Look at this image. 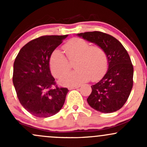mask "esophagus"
<instances>
[{
  "label": "esophagus",
  "instance_id": "esophagus-1",
  "mask_svg": "<svg viewBox=\"0 0 147 147\" xmlns=\"http://www.w3.org/2000/svg\"><path fill=\"white\" fill-rule=\"evenodd\" d=\"M80 87V86L77 85V86H70L68 87L69 90H72V89H75V88H78Z\"/></svg>",
  "mask_w": 147,
  "mask_h": 147
}]
</instances>
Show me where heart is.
<instances>
[{"label":"heart","mask_w":147,"mask_h":147,"mask_svg":"<svg viewBox=\"0 0 147 147\" xmlns=\"http://www.w3.org/2000/svg\"><path fill=\"white\" fill-rule=\"evenodd\" d=\"M68 59L74 61L77 70L61 79V85L70 86L86 82L89 78L95 80L106 71L108 59L106 52L99 45H90V43L80 38H74L63 45ZM64 54L55 49L50 58V66L52 75L60 78L67 74L70 64Z\"/></svg>","instance_id":"obj_1"}]
</instances>
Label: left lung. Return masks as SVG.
Segmentation results:
<instances>
[{"label": "left lung", "instance_id": "8db88e82", "mask_svg": "<svg viewBox=\"0 0 147 147\" xmlns=\"http://www.w3.org/2000/svg\"><path fill=\"white\" fill-rule=\"evenodd\" d=\"M77 35L100 46L108 59L107 71L98 82L91 86L88 103L91 108L104 113L119 110L133 88V67L127 51L117 39L106 33L95 31Z\"/></svg>", "mask_w": 147, "mask_h": 147}]
</instances>
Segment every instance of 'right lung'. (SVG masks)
<instances>
[{"label":"right lung","instance_id":"right-lung-1","mask_svg":"<svg viewBox=\"0 0 147 147\" xmlns=\"http://www.w3.org/2000/svg\"><path fill=\"white\" fill-rule=\"evenodd\" d=\"M68 35L43 36L21 49L15 59L13 84L21 105L38 117L57 114L63 107L68 92L65 88H52L55 78L50 69L52 52Z\"/></svg>","mask_w":147,"mask_h":147}]
</instances>
